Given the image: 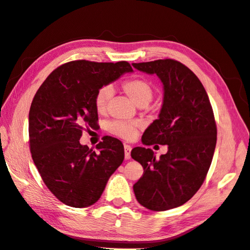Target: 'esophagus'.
<instances>
[{"mask_svg": "<svg viewBox=\"0 0 250 250\" xmlns=\"http://www.w3.org/2000/svg\"><path fill=\"white\" fill-rule=\"evenodd\" d=\"M131 150H132V147H131L129 145H125V160H129L131 158Z\"/></svg>", "mask_w": 250, "mask_h": 250, "instance_id": "34e87169", "label": "esophagus"}]
</instances>
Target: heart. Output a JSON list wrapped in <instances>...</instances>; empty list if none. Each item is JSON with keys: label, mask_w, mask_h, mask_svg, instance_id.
<instances>
[{"label": "heart", "mask_w": 250, "mask_h": 250, "mask_svg": "<svg viewBox=\"0 0 250 250\" xmlns=\"http://www.w3.org/2000/svg\"><path fill=\"white\" fill-rule=\"evenodd\" d=\"M122 89L128 95L129 98L133 103L140 107V105H146L150 103L152 97H153V87L152 84L145 79L135 78L126 80L122 84ZM113 89L110 84H105L99 88L95 96V107L98 112H104L107 109V105L110 98L112 96ZM139 126L138 121H122V120H113L109 122L107 125V130L110 133L119 137L125 140H131L137 134V130Z\"/></svg>", "instance_id": "heart-1"}]
</instances>
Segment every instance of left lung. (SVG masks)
Instances as JSON below:
<instances>
[{
  "label": "left lung",
  "mask_w": 250,
  "mask_h": 250,
  "mask_svg": "<svg viewBox=\"0 0 250 250\" xmlns=\"http://www.w3.org/2000/svg\"><path fill=\"white\" fill-rule=\"evenodd\" d=\"M132 66L158 76L164 90L159 118L145 131L142 143L167 146L159 160L147 147L131 151L145 170L133 185L134 195L147 209L175 208L191 200L209 170L217 137L213 109L200 79L182 62L159 59Z\"/></svg>",
  "instance_id": "1"
}]
</instances>
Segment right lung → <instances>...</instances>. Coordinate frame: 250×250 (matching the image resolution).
<instances>
[{
	"label": "right lung",
	"mask_w": 250,
	"mask_h": 250,
	"mask_svg": "<svg viewBox=\"0 0 250 250\" xmlns=\"http://www.w3.org/2000/svg\"><path fill=\"white\" fill-rule=\"evenodd\" d=\"M132 71L126 62H69L55 69L34 97L28 115L32 158L45 185L64 204H95L121 166L125 150L118 139L104 137L96 146L99 152L79 140L84 129L98 126L99 88Z\"/></svg>",
	"instance_id": "1"
}]
</instances>
